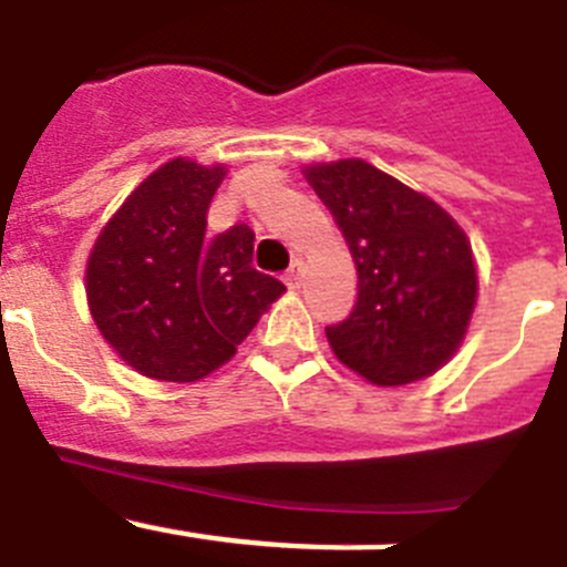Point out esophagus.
<instances>
[{
  "instance_id": "34e87169",
  "label": "esophagus",
  "mask_w": 567,
  "mask_h": 567,
  "mask_svg": "<svg viewBox=\"0 0 567 567\" xmlns=\"http://www.w3.org/2000/svg\"><path fill=\"white\" fill-rule=\"evenodd\" d=\"M300 278H303V260H295L292 267L284 272V280H287V287L295 289L300 284Z\"/></svg>"
}]
</instances>
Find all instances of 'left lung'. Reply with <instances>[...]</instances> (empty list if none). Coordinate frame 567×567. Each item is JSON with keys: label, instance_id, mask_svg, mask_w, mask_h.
<instances>
[{"label": "left lung", "instance_id": "8db88e82", "mask_svg": "<svg viewBox=\"0 0 567 567\" xmlns=\"http://www.w3.org/2000/svg\"><path fill=\"white\" fill-rule=\"evenodd\" d=\"M358 267L352 315L327 327L332 352L374 385L434 374L463 343L477 269L463 229L429 195L360 158L303 169Z\"/></svg>", "mask_w": 567, "mask_h": 567}]
</instances>
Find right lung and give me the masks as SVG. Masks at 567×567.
Wrapping results in <instances>:
<instances>
[{"instance_id":"add662e5","label":"right lung","mask_w":567,"mask_h":567,"mask_svg":"<svg viewBox=\"0 0 567 567\" xmlns=\"http://www.w3.org/2000/svg\"><path fill=\"white\" fill-rule=\"evenodd\" d=\"M224 173L187 158L158 167L110 218L87 258L90 315L144 378H207L287 292L252 267L247 224L207 238V209Z\"/></svg>"}]
</instances>
